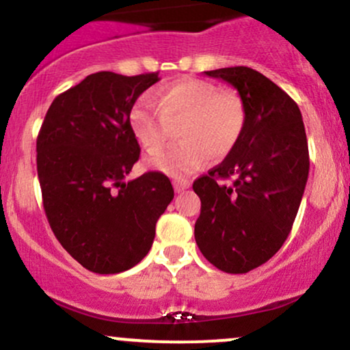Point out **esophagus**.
I'll list each match as a JSON object with an SVG mask.
<instances>
[{"label":"esophagus","mask_w":350,"mask_h":350,"mask_svg":"<svg viewBox=\"0 0 350 350\" xmlns=\"http://www.w3.org/2000/svg\"><path fill=\"white\" fill-rule=\"evenodd\" d=\"M187 187H189V180H186V179H176L174 180V191L176 192L186 191Z\"/></svg>","instance_id":"esophagus-1"}]
</instances>
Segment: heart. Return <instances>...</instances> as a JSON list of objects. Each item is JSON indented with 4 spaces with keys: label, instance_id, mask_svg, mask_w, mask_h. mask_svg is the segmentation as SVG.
Wrapping results in <instances>:
<instances>
[{
    "label": "heart",
    "instance_id": "b5f03b06",
    "mask_svg": "<svg viewBox=\"0 0 350 350\" xmlns=\"http://www.w3.org/2000/svg\"><path fill=\"white\" fill-rule=\"evenodd\" d=\"M183 142L148 158V166L178 178L202 167L208 156L220 159L235 148L243 131V105L235 95L220 94L214 83L183 79L158 94H144L130 110V126L148 151L161 148L179 123Z\"/></svg>",
    "mask_w": 350,
    "mask_h": 350
}]
</instances>
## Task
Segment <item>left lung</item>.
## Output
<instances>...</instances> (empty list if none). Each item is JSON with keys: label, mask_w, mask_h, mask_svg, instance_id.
Listing matches in <instances>:
<instances>
[{"label": "left lung", "mask_w": 350, "mask_h": 350, "mask_svg": "<svg viewBox=\"0 0 350 350\" xmlns=\"http://www.w3.org/2000/svg\"><path fill=\"white\" fill-rule=\"evenodd\" d=\"M206 75L239 92L245 124L227 158L192 184L200 198L196 243L219 270L247 273L290 235L309 174L306 131L295 100L260 72L240 66Z\"/></svg>", "instance_id": "8db88e82"}]
</instances>
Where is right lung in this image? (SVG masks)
<instances>
[{"label":"right lung","instance_id":"right-lung-1","mask_svg":"<svg viewBox=\"0 0 350 350\" xmlns=\"http://www.w3.org/2000/svg\"><path fill=\"white\" fill-rule=\"evenodd\" d=\"M158 80V72L87 75L55 97L39 131L38 176L49 226L72 258L98 275L142 262L174 198L161 172L126 180L139 158L130 110Z\"/></svg>","mask_w":350,"mask_h":350}]
</instances>
